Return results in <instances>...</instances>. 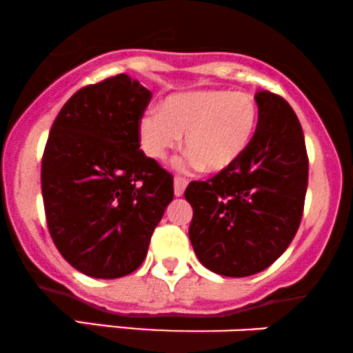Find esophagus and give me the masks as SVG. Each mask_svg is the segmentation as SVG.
Here are the masks:
<instances>
[{
	"label": "esophagus",
	"instance_id": "1",
	"mask_svg": "<svg viewBox=\"0 0 353 353\" xmlns=\"http://www.w3.org/2000/svg\"><path fill=\"white\" fill-rule=\"evenodd\" d=\"M185 185H188V181H185L184 177H176V179H174V196L181 197L182 194H184Z\"/></svg>",
	"mask_w": 353,
	"mask_h": 353
}]
</instances>
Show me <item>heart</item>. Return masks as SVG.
<instances>
[{"label":"heart","instance_id":"heart-1","mask_svg":"<svg viewBox=\"0 0 353 353\" xmlns=\"http://www.w3.org/2000/svg\"><path fill=\"white\" fill-rule=\"evenodd\" d=\"M259 123L252 96L219 89H201L169 96L161 112L145 111L137 125L144 154L165 159L185 136L189 154L181 168H202L209 172L229 169L244 156Z\"/></svg>","mask_w":353,"mask_h":353}]
</instances>
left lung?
Wrapping results in <instances>:
<instances>
[{
  "label": "left lung",
  "mask_w": 353,
  "mask_h": 353,
  "mask_svg": "<svg viewBox=\"0 0 353 353\" xmlns=\"http://www.w3.org/2000/svg\"><path fill=\"white\" fill-rule=\"evenodd\" d=\"M259 123L236 164L184 196L192 205L189 239L205 269L247 277L277 261L297 232L309 181L302 125L285 99L255 94Z\"/></svg>",
  "instance_id": "left-lung-1"
}]
</instances>
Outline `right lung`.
I'll return each mask as SVG.
<instances>
[{"mask_svg": "<svg viewBox=\"0 0 353 353\" xmlns=\"http://www.w3.org/2000/svg\"><path fill=\"white\" fill-rule=\"evenodd\" d=\"M151 96L117 74L74 92L52 123L41 165L48 228L61 255L89 277L134 272L174 197L171 174L139 149Z\"/></svg>", "mask_w": 353, "mask_h": 353, "instance_id": "add662e5", "label": "right lung"}]
</instances>
